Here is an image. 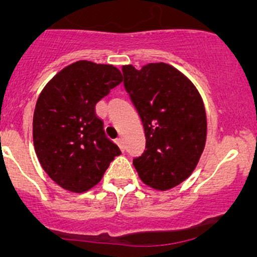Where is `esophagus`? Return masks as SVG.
<instances>
[{"mask_svg":"<svg viewBox=\"0 0 257 257\" xmlns=\"http://www.w3.org/2000/svg\"><path fill=\"white\" fill-rule=\"evenodd\" d=\"M115 142H116V144L119 145V148H120L121 152H124V142H123V139H121V138H118V139H116Z\"/></svg>","mask_w":257,"mask_h":257,"instance_id":"34e87169","label":"esophagus"}]
</instances>
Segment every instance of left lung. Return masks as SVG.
I'll list each match as a JSON object with an SVG mask.
<instances>
[{"instance_id": "1", "label": "left lung", "mask_w": 257, "mask_h": 257, "mask_svg": "<svg viewBox=\"0 0 257 257\" xmlns=\"http://www.w3.org/2000/svg\"><path fill=\"white\" fill-rule=\"evenodd\" d=\"M121 71L147 139L133 165L145 185L169 190L190 177L205 148L208 124L201 95L168 63H148L141 69L126 64Z\"/></svg>"}]
</instances>
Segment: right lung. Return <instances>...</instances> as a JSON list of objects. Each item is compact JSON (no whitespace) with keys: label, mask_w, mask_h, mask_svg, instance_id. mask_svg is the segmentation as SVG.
Returning a JSON list of instances; mask_svg holds the SVG:
<instances>
[{"label":"right lung","mask_w":257,"mask_h":257,"mask_svg":"<svg viewBox=\"0 0 257 257\" xmlns=\"http://www.w3.org/2000/svg\"><path fill=\"white\" fill-rule=\"evenodd\" d=\"M121 80L112 64L78 61L59 71L41 92L33 113V145L41 167L64 190L92 189L120 154L105 137L95 104Z\"/></svg>","instance_id":"add662e5"}]
</instances>
